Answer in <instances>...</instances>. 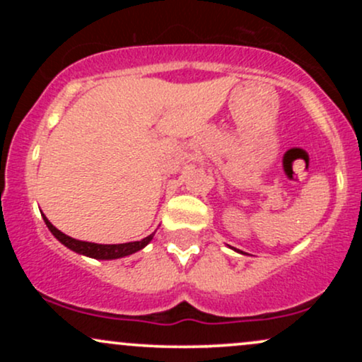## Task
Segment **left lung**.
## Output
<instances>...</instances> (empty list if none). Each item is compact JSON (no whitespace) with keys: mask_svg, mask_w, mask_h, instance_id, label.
<instances>
[{"mask_svg":"<svg viewBox=\"0 0 362 362\" xmlns=\"http://www.w3.org/2000/svg\"><path fill=\"white\" fill-rule=\"evenodd\" d=\"M236 252H240V250H236ZM242 253H243V252H242Z\"/></svg>","mask_w":362,"mask_h":362,"instance_id":"left-lung-1","label":"left lung"}]
</instances>
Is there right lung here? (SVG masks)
<instances>
[{"label":"right lung","instance_id":"obj_1","mask_svg":"<svg viewBox=\"0 0 362 362\" xmlns=\"http://www.w3.org/2000/svg\"><path fill=\"white\" fill-rule=\"evenodd\" d=\"M45 224H47L49 231L56 236L59 242L68 247L69 250L80 253V255L85 257H91V259H97V260H114V259H122V257L132 255V253L143 250L146 245L151 242L153 236L155 233H151L146 238L139 240V242H129V243H117V245H102V243H91V242H81V240L71 238V236L64 235L62 231L57 230L54 224L49 221L47 218L42 214Z\"/></svg>","mask_w":362,"mask_h":362}]
</instances>
